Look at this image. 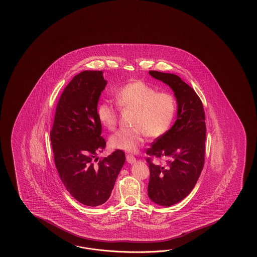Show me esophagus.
Listing matches in <instances>:
<instances>
[{"instance_id":"obj_1","label":"esophagus","mask_w":257,"mask_h":257,"mask_svg":"<svg viewBox=\"0 0 257 257\" xmlns=\"http://www.w3.org/2000/svg\"><path fill=\"white\" fill-rule=\"evenodd\" d=\"M126 162H127L128 164H134V163H136V158H135L133 155L128 154V155H126Z\"/></svg>"}]
</instances>
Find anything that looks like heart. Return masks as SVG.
<instances>
[{
  "label": "heart",
  "mask_w": 257,
  "mask_h": 257,
  "mask_svg": "<svg viewBox=\"0 0 257 257\" xmlns=\"http://www.w3.org/2000/svg\"><path fill=\"white\" fill-rule=\"evenodd\" d=\"M115 102L123 109L134 110L133 128H122L109 138L110 147L126 153H135L142 146L145 136L159 138L172 126L176 114V101L173 94L157 93L147 82L134 81L119 88L115 93ZM98 120L107 130H114L117 112L113 104L104 101L96 108Z\"/></svg>",
  "instance_id": "obj_1"
}]
</instances>
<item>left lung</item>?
I'll return each mask as SVG.
<instances>
[{
  "label": "left lung",
  "mask_w": 257,
  "mask_h": 257,
  "mask_svg": "<svg viewBox=\"0 0 257 257\" xmlns=\"http://www.w3.org/2000/svg\"><path fill=\"white\" fill-rule=\"evenodd\" d=\"M174 92L177 114L175 124L148 149L147 154L166 159V164H153L150 158L148 196L153 203L170 207L187 197L196 186L205 160L206 123L202 102L180 77L149 71Z\"/></svg>",
  "instance_id": "obj_1"
}]
</instances>
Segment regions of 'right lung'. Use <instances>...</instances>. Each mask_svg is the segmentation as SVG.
<instances>
[{
    "label": "right lung",
    "instance_id": "right-lung-1",
    "mask_svg": "<svg viewBox=\"0 0 257 257\" xmlns=\"http://www.w3.org/2000/svg\"><path fill=\"white\" fill-rule=\"evenodd\" d=\"M106 85L102 71H84L73 77L57 104L50 141L55 164L67 190L89 207L108 200L126 156L116 150L96 166L97 153L105 141L96 115L101 93Z\"/></svg>",
    "mask_w": 257,
    "mask_h": 257
}]
</instances>
